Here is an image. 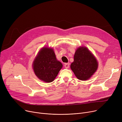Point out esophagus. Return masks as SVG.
Returning a JSON list of instances; mask_svg holds the SVG:
<instances>
[{"label":"esophagus","mask_w":122,"mask_h":122,"mask_svg":"<svg viewBox=\"0 0 122 122\" xmlns=\"http://www.w3.org/2000/svg\"><path fill=\"white\" fill-rule=\"evenodd\" d=\"M64 66H65V67L66 68H69V63H66L64 65Z\"/></svg>","instance_id":"34e87169"}]
</instances>
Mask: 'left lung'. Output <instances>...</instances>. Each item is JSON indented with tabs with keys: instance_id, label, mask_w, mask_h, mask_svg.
<instances>
[{
	"instance_id": "8db88e82",
	"label": "left lung",
	"mask_w": 122,
	"mask_h": 122,
	"mask_svg": "<svg viewBox=\"0 0 122 122\" xmlns=\"http://www.w3.org/2000/svg\"><path fill=\"white\" fill-rule=\"evenodd\" d=\"M98 66V63L96 59L87 48L80 47L77 49L71 68L78 79H89L96 72Z\"/></svg>"
}]
</instances>
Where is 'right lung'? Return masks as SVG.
Returning a JSON list of instances; mask_svg holds the SVG:
<instances>
[{
    "mask_svg": "<svg viewBox=\"0 0 122 122\" xmlns=\"http://www.w3.org/2000/svg\"><path fill=\"white\" fill-rule=\"evenodd\" d=\"M62 67L57 61L52 48L44 47L41 49L33 62L35 74L45 82L53 81Z\"/></svg>",
    "mask_w": 122,
    "mask_h": 122,
    "instance_id": "right-lung-1",
    "label": "right lung"
}]
</instances>
